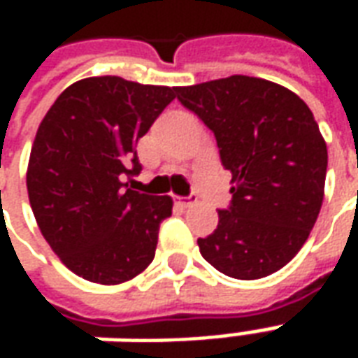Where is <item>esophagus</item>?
<instances>
[{"instance_id":"1","label":"esophagus","mask_w":358,"mask_h":358,"mask_svg":"<svg viewBox=\"0 0 358 358\" xmlns=\"http://www.w3.org/2000/svg\"><path fill=\"white\" fill-rule=\"evenodd\" d=\"M174 203L178 205L180 209H187V207H192L195 201L192 197H176V195H174Z\"/></svg>"}]
</instances>
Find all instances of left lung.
Listing matches in <instances>:
<instances>
[{"mask_svg":"<svg viewBox=\"0 0 358 358\" xmlns=\"http://www.w3.org/2000/svg\"><path fill=\"white\" fill-rule=\"evenodd\" d=\"M217 138L232 205L197 245L218 272L257 280L292 261L324 199L328 149L307 103L276 82L234 74L176 88Z\"/></svg>","mask_w":358,"mask_h":358,"instance_id":"left-lung-1","label":"left lung"}]
</instances>
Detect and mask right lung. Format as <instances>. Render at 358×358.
<instances>
[{
  "mask_svg": "<svg viewBox=\"0 0 358 358\" xmlns=\"http://www.w3.org/2000/svg\"><path fill=\"white\" fill-rule=\"evenodd\" d=\"M174 92L92 76L71 84L38 126L28 199L45 241L76 276L117 285L153 261L172 199L138 194L122 180L141 171L134 148Z\"/></svg>",
  "mask_w": 358,
  "mask_h": 358,
  "instance_id": "obj_1",
  "label": "right lung"
}]
</instances>
